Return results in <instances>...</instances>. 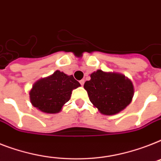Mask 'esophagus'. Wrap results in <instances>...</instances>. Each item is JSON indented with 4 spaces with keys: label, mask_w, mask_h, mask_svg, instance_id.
Here are the masks:
<instances>
[{
    "label": "esophagus",
    "mask_w": 161,
    "mask_h": 161,
    "mask_svg": "<svg viewBox=\"0 0 161 161\" xmlns=\"http://www.w3.org/2000/svg\"><path fill=\"white\" fill-rule=\"evenodd\" d=\"M84 82H85L84 79H82V80L80 81V84L82 85V86H83V84H84Z\"/></svg>",
    "instance_id": "1"
}]
</instances>
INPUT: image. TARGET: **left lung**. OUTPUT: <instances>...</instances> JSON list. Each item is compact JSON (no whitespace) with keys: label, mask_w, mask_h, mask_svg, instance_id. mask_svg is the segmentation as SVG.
Listing matches in <instances>:
<instances>
[{"label":"left lung","mask_w":161,"mask_h":161,"mask_svg":"<svg viewBox=\"0 0 161 161\" xmlns=\"http://www.w3.org/2000/svg\"><path fill=\"white\" fill-rule=\"evenodd\" d=\"M83 87L90 102L103 115L117 114L127 107L134 96L132 82L119 73L97 70Z\"/></svg>","instance_id":"1"}]
</instances>
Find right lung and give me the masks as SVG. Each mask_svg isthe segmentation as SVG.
Listing matches in <instances>:
<instances>
[{"instance_id": "obj_1", "label": "right lung", "mask_w": 161, "mask_h": 161, "mask_svg": "<svg viewBox=\"0 0 161 161\" xmlns=\"http://www.w3.org/2000/svg\"><path fill=\"white\" fill-rule=\"evenodd\" d=\"M80 86L73 75L56 70L34 83L29 92L30 100L35 108L44 113H58L69 101L72 91Z\"/></svg>"}]
</instances>
